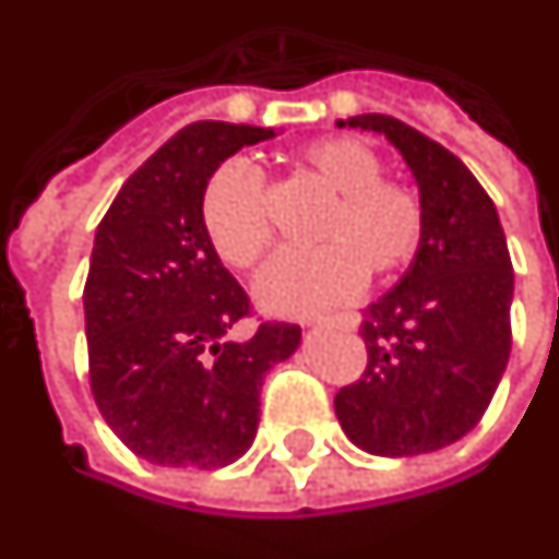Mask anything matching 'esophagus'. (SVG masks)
Instances as JSON below:
<instances>
[{"label": "esophagus", "mask_w": 559, "mask_h": 559, "mask_svg": "<svg viewBox=\"0 0 559 559\" xmlns=\"http://www.w3.org/2000/svg\"><path fill=\"white\" fill-rule=\"evenodd\" d=\"M323 320H330V318H318V320H311V323H323ZM335 323H342V326H347V330H354L357 323H360V314H354V311H342V314H335Z\"/></svg>", "instance_id": "1"}]
</instances>
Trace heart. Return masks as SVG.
<instances>
[{
	"instance_id": "1",
	"label": "heart",
	"mask_w": 559,
	"mask_h": 559,
	"mask_svg": "<svg viewBox=\"0 0 559 559\" xmlns=\"http://www.w3.org/2000/svg\"><path fill=\"white\" fill-rule=\"evenodd\" d=\"M296 171L330 193L314 226V251H284L257 278V299L272 314L306 318L347 302L362 275L384 281L415 260L427 229V209L415 187L384 178L369 144L330 135L306 144ZM202 226L217 257L233 269H253L272 245L266 185L257 166L229 159L202 197Z\"/></svg>"
}]
</instances>
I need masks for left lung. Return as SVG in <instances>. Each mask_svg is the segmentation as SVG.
Listing matches in <instances>:
<instances>
[{
	"mask_svg": "<svg viewBox=\"0 0 559 559\" xmlns=\"http://www.w3.org/2000/svg\"><path fill=\"white\" fill-rule=\"evenodd\" d=\"M338 127L381 132L412 169L427 229L400 284L362 311L369 362L335 393L350 442L378 456L439 451L469 432L497 393L511 350L509 245L493 199L460 159L388 115Z\"/></svg>",
	"mask_w": 559,
	"mask_h": 559,
	"instance_id": "obj_1",
	"label": "left lung"
}]
</instances>
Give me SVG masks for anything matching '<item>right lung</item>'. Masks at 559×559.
<instances>
[{
	"instance_id": "right-lung-1",
	"label": "right lung",
	"mask_w": 559,
	"mask_h": 559,
	"mask_svg": "<svg viewBox=\"0 0 559 559\" xmlns=\"http://www.w3.org/2000/svg\"><path fill=\"white\" fill-rule=\"evenodd\" d=\"M275 130L199 120L127 178L96 229L84 284L90 390L105 424L157 466L221 469L257 436L260 388L299 347L296 323L224 335L251 299L202 226L217 166Z\"/></svg>"
}]
</instances>
